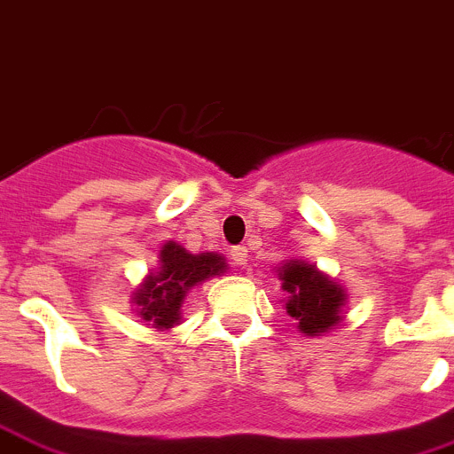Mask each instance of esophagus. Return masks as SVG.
Instances as JSON below:
<instances>
[{
	"mask_svg": "<svg viewBox=\"0 0 454 454\" xmlns=\"http://www.w3.org/2000/svg\"><path fill=\"white\" fill-rule=\"evenodd\" d=\"M231 259H233V263L238 265V268L247 265V247H233V249H231Z\"/></svg>",
	"mask_w": 454,
	"mask_h": 454,
	"instance_id": "esophagus-1",
	"label": "esophagus"
}]
</instances>
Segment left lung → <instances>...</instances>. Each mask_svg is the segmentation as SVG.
Instances as JSON below:
<instances>
[{"instance_id": "obj_1", "label": "left lung", "mask_w": 454, "mask_h": 454, "mask_svg": "<svg viewBox=\"0 0 454 454\" xmlns=\"http://www.w3.org/2000/svg\"><path fill=\"white\" fill-rule=\"evenodd\" d=\"M289 291L286 312L298 319V329L308 335H319L338 324V312L342 308L345 294L335 282L324 278L315 270V265L291 261L285 270L279 272Z\"/></svg>"}]
</instances>
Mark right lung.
Masks as SVG:
<instances>
[{"instance_id": "obj_1", "label": "right lung", "mask_w": 454, "mask_h": 454, "mask_svg": "<svg viewBox=\"0 0 454 454\" xmlns=\"http://www.w3.org/2000/svg\"><path fill=\"white\" fill-rule=\"evenodd\" d=\"M226 270V263L219 254H189L175 242L160 249V268L156 275H149L142 289L135 294L139 315L151 322L153 329H172L179 319L184 296L191 286L205 282L212 275Z\"/></svg>"}]
</instances>
